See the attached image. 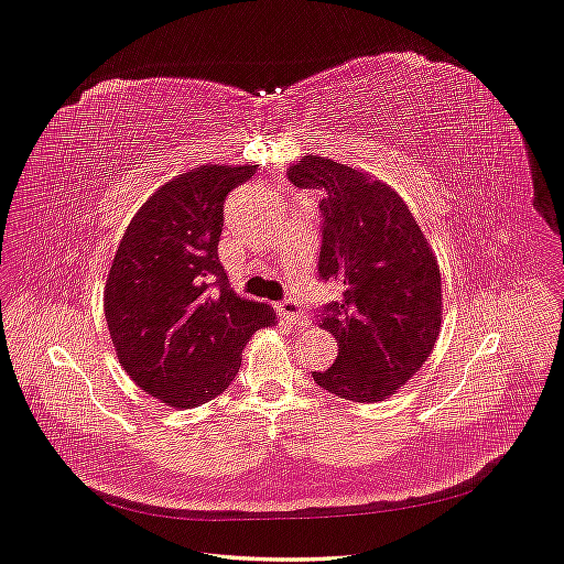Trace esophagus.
Masks as SVG:
<instances>
[{
    "label": "esophagus",
    "instance_id": "34e87169",
    "mask_svg": "<svg viewBox=\"0 0 564 564\" xmlns=\"http://www.w3.org/2000/svg\"><path fill=\"white\" fill-rule=\"evenodd\" d=\"M279 313H281L288 322H292V324H306V319H308V315L304 313V308H302V304H300L297 300H285V302H281V304H279Z\"/></svg>",
    "mask_w": 564,
    "mask_h": 564
}]
</instances>
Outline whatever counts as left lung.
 Returning a JSON list of instances; mask_svg holds the SVG:
<instances>
[{"instance_id":"obj_1","label":"left lung","mask_w":564,"mask_h":564,"mask_svg":"<svg viewBox=\"0 0 564 564\" xmlns=\"http://www.w3.org/2000/svg\"><path fill=\"white\" fill-rule=\"evenodd\" d=\"M288 177L324 194L317 272L343 290L317 315L319 329L336 338L338 357L313 379L338 398L379 402L434 349L443 313L438 262L406 203L370 173L304 155Z\"/></svg>"}]
</instances>
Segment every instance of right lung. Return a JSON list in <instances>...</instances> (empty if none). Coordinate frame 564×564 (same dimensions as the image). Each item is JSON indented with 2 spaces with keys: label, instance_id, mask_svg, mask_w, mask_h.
<instances>
[{
  "label": "right lung",
  "instance_id": "right-lung-1",
  "mask_svg": "<svg viewBox=\"0 0 564 564\" xmlns=\"http://www.w3.org/2000/svg\"><path fill=\"white\" fill-rule=\"evenodd\" d=\"M256 164H205L162 185L132 217L105 285V317L141 391L189 409L224 393L272 306L235 294L219 262L224 200Z\"/></svg>",
  "mask_w": 564,
  "mask_h": 564
}]
</instances>
